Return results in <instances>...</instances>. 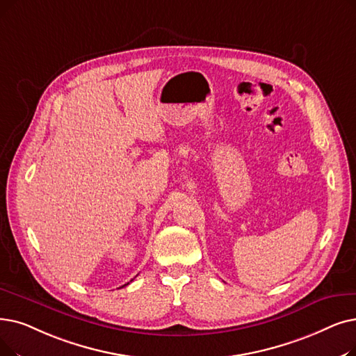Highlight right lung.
<instances>
[{"mask_svg":"<svg viewBox=\"0 0 356 356\" xmlns=\"http://www.w3.org/2000/svg\"><path fill=\"white\" fill-rule=\"evenodd\" d=\"M127 285H128V284H127ZM123 286H125V285H123Z\"/></svg>","mask_w":356,"mask_h":356,"instance_id":"obj_1","label":"right lung"}]
</instances>
